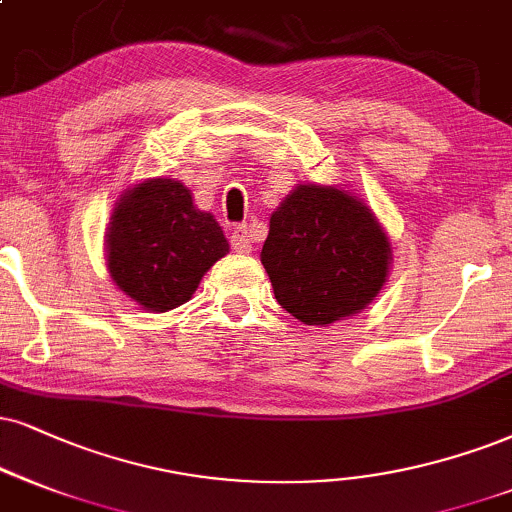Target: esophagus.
<instances>
[{"label": "esophagus", "instance_id": "34e87169", "mask_svg": "<svg viewBox=\"0 0 512 512\" xmlns=\"http://www.w3.org/2000/svg\"><path fill=\"white\" fill-rule=\"evenodd\" d=\"M230 246L237 251V254H251L254 244H251V235L244 225H239L232 230L230 235Z\"/></svg>", "mask_w": 512, "mask_h": 512}]
</instances>
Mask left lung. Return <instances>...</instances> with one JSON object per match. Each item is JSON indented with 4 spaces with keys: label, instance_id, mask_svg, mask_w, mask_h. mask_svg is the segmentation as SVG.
<instances>
[{
    "label": "left lung",
    "instance_id": "left-lung-1",
    "mask_svg": "<svg viewBox=\"0 0 512 512\" xmlns=\"http://www.w3.org/2000/svg\"><path fill=\"white\" fill-rule=\"evenodd\" d=\"M261 263L277 304L304 325L325 327L361 313L380 294L391 246L361 199L299 185L270 216Z\"/></svg>",
    "mask_w": 512,
    "mask_h": 512
}]
</instances>
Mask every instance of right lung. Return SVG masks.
I'll return each mask as SVG.
<instances>
[{
  "label": "right lung",
  "mask_w": 512,
  "mask_h": 512,
  "mask_svg": "<svg viewBox=\"0 0 512 512\" xmlns=\"http://www.w3.org/2000/svg\"><path fill=\"white\" fill-rule=\"evenodd\" d=\"M230 251L223 227L178 180H144L123 194L106 227L116 287L154 313L192 299L208 268Z\"/></svg>",
  "instance_id": "add662e5"
}]
</instances>
